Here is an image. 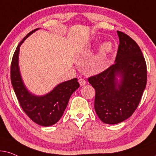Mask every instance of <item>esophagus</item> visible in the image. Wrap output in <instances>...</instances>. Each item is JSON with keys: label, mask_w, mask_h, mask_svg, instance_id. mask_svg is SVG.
I'll return each instance as SVG.
<instances>
[{"label": "esophagus", "mask_w": 156, "mask_h": 156, "mask_svg": "<svg viewBox=\"0 0 156 156\" xmlns=\"http://www.w3.org/2000/svg\"><path fill=\"white\" fill-rule=\"evenodd\" d=\"M78 81H79V83H80V86H85V85H86V80L83 79V78H80V79L79 80H78Z\"/></svg>", "instance_id": "1"}]
</instances>
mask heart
<instances>
[{
	"label": "heart",
	"instance_id": "obj_1",
	"mask_svg": "<svg viewBox=\"0 0 156 156\" xmlns=\"http://www.w3.org/2000/svg\"><path fill=\"white\" fill-rule=\"evenodd\" d=\"M113 44L109 41L103 43L102 45L100 46L98 50V53L97 55V59L99 61H103L106 58L108 55L111 53L113 51Z\"/></svg>",
	"mask_w": 156,
	"mask_h": 156
}]
</instances>
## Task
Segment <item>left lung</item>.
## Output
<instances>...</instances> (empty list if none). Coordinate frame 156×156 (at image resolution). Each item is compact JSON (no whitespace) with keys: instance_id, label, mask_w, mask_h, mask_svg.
<instances>
[{"instance_id":"obj_1","label":"left lung","mask_w":156,"mask_h":156,"mask_svg":"<svg viewBox=\"0 0 156 156\" xmlns=\"http://www.w3.org/2000/svg\"><path fill=\"white\" fill-rule=\"evenodd\" d=\"M117 33L120 44L115 63L88 78L95 90L96 114L103 123L111 125L132 115L147 82L146 63L140 47L126 33Z\"/></svg>"}]
</instances>
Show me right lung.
I'll list each match as a JSON object with an SVG mask.
<instances>
[{"mask_svg":"<svg viewBox=\"0 0 156 156\" xmlns=\"http://www.w3.org/2000/svg\"><path fill=\"white\" fill-rule=\"evenodd\" d=\"M37 28L29 33L16 48L10 67V78L13 90L20 106L33 122L42 126L55 124L62 117L71 95L79 88L77 78L62 82L51 91L43 95L30 93L23 81L19 68L20 47L25 40L36 32Z\"/></svg>","mask_w":156,"mask_h":156,"instance_id":"right-lung-1","label":"right lung"}]
</instances>
